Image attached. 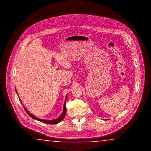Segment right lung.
I'll return each mask as SVG.
<instances>
[{"label":"right lung","instance_id":"right-lung-1","mask_svg":"<svg viewBox=\"0 0 151 151\" xmlns=\"http://www.w3.org/2000/svg\"><path fill=\"white\" fill-rule=\"evenodd\" d=\"M16 93H17V91H16ZM17 95H18V94H17ZM67 95H66V97H65V104H64V106H63V112H62V114L60 115L58 118L57 119H54V120H44V119H40V118H37L35 116H34V115H33V114H32L30 112H29V111L26 109V108H25L24 106H23V107L24 108V109H25V110L26 111V112L28 114V115L31 117V118H32L33 119H36V120H37V121H40V122H43V123H47V124H57L58 123H59L60 122H61L62 120H63V119L65 117V114H66V106H65V102H66V99H67ZM19 100L20 101V102H21V103H22V101H21V100L20 99V98H19Z\"/></svg>","mask_w":151,"mask_h":151}]
</instances>
